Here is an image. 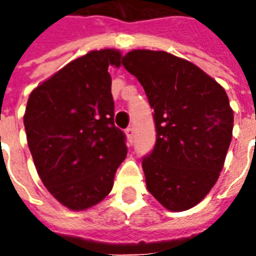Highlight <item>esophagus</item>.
<instances>
[{
	"mask_svg": "<svg viewBox=\"0 0 256 256\" xmlns=\"http://www.w3.org/2000/svg\"><path fill=\"white\" fill-rule=\"evenodd\" d=\"M124 133H126V136H128V140L130 144H133L134 141V128L130 126V128H128L126 130H124Z\"/></svg>",
	"mask_w": 256,
	"mask_h": 256,
	"instance_id": "esophagus-1",
	"label": "esophagus"
}]
</instances>
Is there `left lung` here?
<instances>
[{
    "instance_id": "8db88e82",
    "label": "left lung",
    "mask_w": 256,
    "mask_h": 256,
    "mask_svg": "<svg viewBox=\"0 0 256 256\" xmlns=\"http://www.w3.org/2000/svg\"><path fill=\"white\" fill-rule=\"evenodd\" d=\"M122 64L154 108L156 142L142 158L146 188L170 211L192 208L225 163L233 130L228 94L194 64L167 52L132 50Z\"/></svg>"
}]
</instances>
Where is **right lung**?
<instances>
[{"label":"right lung","mask_w":256,"mask_h":256,"mask_svg":"<svg viewBox=\"0 0 256 256\" xmlns=\"http://www.w3.org/2000/svg\"><path fill=\"white\" fill-rule=\"evenodd\" d=\"M115 49L93 50L45 80L27 101L24 128L38 176L70 210L94 206L114 186L128 155L126 136L114 123L108 67Z\"/></svg>","instance_id":"obj_1"}]
</instances>
